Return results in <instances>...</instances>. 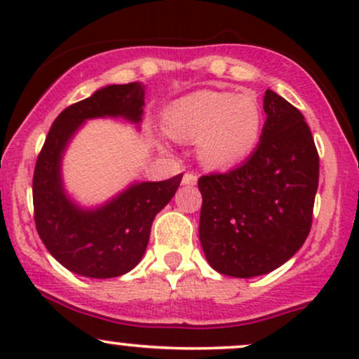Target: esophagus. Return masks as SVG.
I'll return each mask as SVG.
<instances>
[{"mask_svg":"<svg viewBox=\"0 0 359 359\" xmlns=\"http://www.w3.org/2000/svg\"><path fill=\"white\" fill-rule=\"evenodd\" d=\"M182 184L184 186H196V184H198V175H196V173H191V172L184 173Z\"/></svg>","mask_w":359,"mask_h":359,"instance_id":"1","label":"esophagus"}]
</instances>
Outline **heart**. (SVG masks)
I'll return each instance as SVG.
<instances>
[{
  "label": "heart",
  "instance_id": "heart-1",
  "mask_svg": "<svg viewBox=\"0 0 359 359\" xmlns=\"http://www.w3.org/2000/svg\"><path fill=\"white\" fill-rule=\"evenodd\" d=\"M163 128L179 141H198L201 163L228 168L250 155L261 135V107L249 93L199 90L163 110Z\"/></svg>",
  "mask_w": 359,
  "mask_h": 359
}]
</instances>
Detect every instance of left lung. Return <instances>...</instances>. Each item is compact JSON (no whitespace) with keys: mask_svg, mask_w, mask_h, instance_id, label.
<instances>
[{"mask_svg":"<svg viewBox=\"0 0 359 359\" xmlns=\"http://www.w3.org/2000/svg\"><path fill=\"white\" fill-rule=\"evenodd\" d=\"M261 143L230 172L199 179V240L215 271L267 274L293 257L312 228L318 153L305 117L273 90Z\"/></svg>","mask_w":359,"mask_h":359,"instance_id":"left-lung-1","label":"left lung"}]
</instances>
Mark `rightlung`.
I'll list each match as a JSON object with an SVG mask.
<instances>
[{
	"instance_id": "right-lung-1",
	"label": "right lung",
	"mask_w": 359,
	"mask_h": 359,
	"mask_svg": "<svg viewBox=\"0 0 359 359\" xmlns=\"http://www.w3.org/2000/svg\"><path fill=\"white\" fill-rule=\"evenodd\" d=\"M144 86L109 85L62 110L37 156L32 196L37 233L59 264L86 278H117L147 250L155 216L179 189L182 173L161 182H140L97 210H83L65 194L61 158L71 136L86 119L124 117L140 122Z\"/></svg>"
}]
</instances>
